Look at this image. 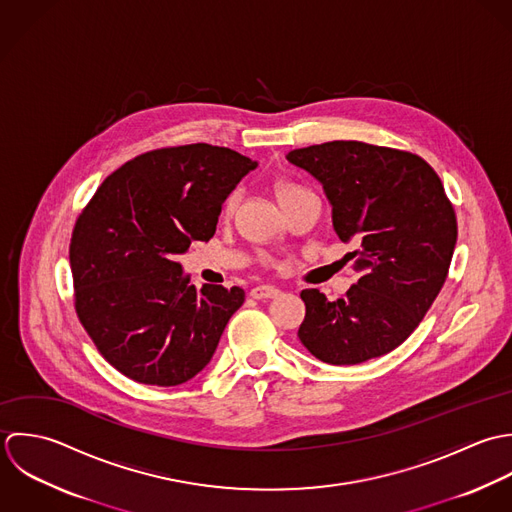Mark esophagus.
<instances>
[{
    "label": "esophagus",
    "instance_id": "34e87169",
    "mask_svg": "<svg viewBox=\"0 0 512 512\" xmlns=\"http://www.w3.org/2000/svg\"><path fill=\"white\" fill-rule=\"evenodd\" d=\"M281 291L273 285H259V287H253L251 289V297L257 299V301H265V299H273L277 297Z\"/></svg>",
    "mask_w": 512,
    "mask_h": 512
}]
</instances>
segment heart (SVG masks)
Instances as JSON below:
<instances>
[{"label":"heart","instance_id":"b5f03b06","mask_svg":"<svg viewBox=\"0 0 512 512\" xmlns=\"http://www.w3.org/2000/svg\"><path fill=\"white\" fill-rule=\"evenodd\" d=\"M299 190H303V186H299V184H295V182H277V186H275V196H277L279 202H283L285 198L297 194ZM233 204H235V198L229 196V198L225 200V204H223V211H229V209L233 207Z\"/></svg>","mask_w":512,"mask_h":512}]
</instances>
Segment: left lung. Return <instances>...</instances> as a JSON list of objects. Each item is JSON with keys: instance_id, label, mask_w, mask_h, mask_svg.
<instances>
[{"instance_id": "1", "label": "left lung", "mask_w": 512, "mask_h": 512, "mask_svg": "<svg viewBox=\"0 0 512 512\" xmlns=\"http://www.w3.org/2000/svg\"><path fill=\"white\" fill-rule=\"evenodd\" d=\"M314 176L332 204L340 241L360 273L336 301L305 289L299 338L332 366H352L398 348L439 295L457 241L455 209L435 170L417 154L334 140L287 154Z\"/></svg>"}]
</instances>
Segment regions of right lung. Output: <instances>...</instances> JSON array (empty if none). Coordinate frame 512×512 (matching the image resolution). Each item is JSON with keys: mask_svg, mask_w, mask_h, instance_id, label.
Segmentation results:
<instances>
[{"mask_svg": "<svg viewBox=\"0 0 512 512\" xmlns=\"http://www.w3.org/2000/svg\"><path fill=\"white\" fill-rule=\"evenodd\" d=\"M257 168L211 144L150 150L112 172L69 247L75 310L104 360L148 386H178L211 360L239 287L196 289L176 261L209 241L221 204Z\"/></svg>", "mask_w": 512, "mask_h": 512, "instance_id": "1", "label": "right lung"}]
</instances>
